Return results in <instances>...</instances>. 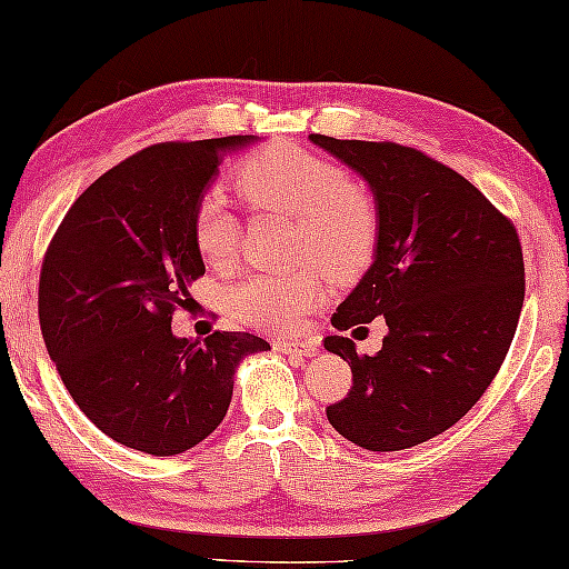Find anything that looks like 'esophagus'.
Returning a JSON list of instances; mask_svg holds the SVG:
<instances>
[{"mask_svg": "<svg viewBox=\"0 0 569 569\" xmlns=\"http://www.w3.org/2000/svg\"><path fill=\"white\" fill-rule=\"evenodd\" d=\"M276 345H278V350L286 355H296V358H313V355L318 352L316 340H281Z\"/></svg>", "mask_w": 569, "mask_h": 569, "instance_id": "1", "label": "esophagus"}]
</instances>
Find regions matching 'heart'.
<instances>
[{"label": "heart", "mask_w": 569, "mask_h": 569, "mask_svg": "<svg viewBox=\"0 0 569 569\" xmlns=\"http://www.w3.org/2000/svg\"><path fill=\"white\" fill-rule=\"evenodd\" d=\"M233 187L247 204L266 214L298 221L300 261L342 278L370 261L380 214L370 189L352 180L345 167L293 142H271L253 152L233 174ZM239 219L224 199H199L192 219L194 243L204 263L224 269L239 247ZM320 278L313 271L288 276L251 273L231 291V306L253 326L291 332L318 306Z\"/></svg>", "instance_id": "b5f03b06"}]
</instances>
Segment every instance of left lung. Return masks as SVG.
Here are the masks:
<instances>
[{
	"label": "left lung",
	"instance_id": "1",
	"mask_svg": "<svg viewBox=\"0 0 569 569\" xmlns=\"http://www.w3.org/2000/svg\"><path fill=\"white\" fill-rule=\"evenodd\" d=\"M310 140L365 177L380 214L375 261L332 326L360 330L382 316L389 330L377 355H358L342 336L322 340L352 370L328 421L367 451L417 447L453 427L506 360L526 298L518 231L421 150L318 132Z\"/></svg>",
	"mask_w": 569,
	"mask_h": 569
}]
</instances>
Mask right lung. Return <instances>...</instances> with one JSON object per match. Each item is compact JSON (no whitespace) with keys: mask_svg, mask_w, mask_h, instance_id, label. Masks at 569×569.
<instances>
[{"mask_svg":"<svg viewBox=\"0 0 569 569\" xmlns=\"http://www.w3.org/2000/svg\"><path fill=\"white\" fill-rule=\"evenodd\" d=\"M253 140L136 152L76 199L43 253V342L73 402L122 447L152 456L197 447L224 419L239 362L271 350L251 332L172 336V313L204 276L194 209L224 154Z\"/></svg>","mask_w":569,"mask_h":569,"instance_id":"right-lung-1","label":"right lung"}]
</instances>
